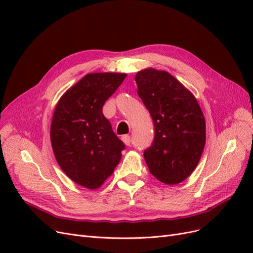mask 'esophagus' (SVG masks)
Returning a JSON list of instances; mask_svg holds the SVG:
<instances>
[{
	"label": "esophagus",
	"instance_id": "34e87169",
	"mask_svg": "<svg viewBox=\"0 0 253 253\" xmlns=\"http://www.w3.org/2000/svg\"><path fill=\"white\" fill-rule=\"evenodd\" d=\"M122 141L125 142V144L126 145H129L131 144V137H129L128 135H125V136H122Z\"/></svg>",
	"mask_w": 253,
	"mask_h": 253
}]
</instances>
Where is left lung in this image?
Instances as JSON below:
<instances>
[{
    "label": "left lung",
    "instance_id": "left-lung-1",
    "mask_svg": "<svg viewBox=\"0 0 253 253\" xmlns=\"http://www.w3.org/2000/svg\"><path fill=\"white\" fill-rule=\"evenodd\" d=\"M137 94L149 111L155 136L143 156L152 175L175 185L194 171L206 143L200 104L172 75L154 68L136 74Z\"/></svg>",
    "mask_w": 253,
    "mask_h": 253
}]
</instances>
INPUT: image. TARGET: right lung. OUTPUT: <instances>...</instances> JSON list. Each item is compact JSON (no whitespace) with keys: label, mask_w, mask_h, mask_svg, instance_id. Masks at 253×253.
Returning <instances> with one entry per match:
<instances>
[{"label":"right lung","mask_w":253,"mask_h":253,"mask_svg":"<svg viewBox=\"0 0 253 253\" xmlns=\"http://www.w3.org/2000/svg\"><path fill=\"white\" fill-rule=\"evenodd\" d=\"M126 74H87L59 100L50 126L53 154L73 181L97 189L112 175L126 149L102 106Z\"/></svg>","instance_id":"obj_1"}]
</instances>
